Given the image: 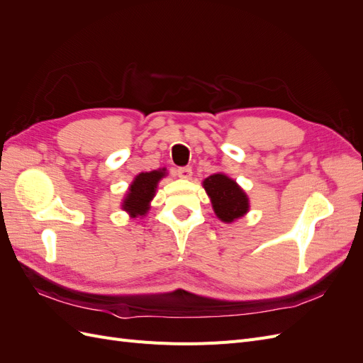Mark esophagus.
Wrapping results in <instances>:
<instances>
[{
  "label": "esophagus",
  "instance_id": "1",
  "mask_svg": "<svg viewBox=\"0 0 363 363\" xmlns=\"http://www.w3.org/2000/svg\"><path fill=\"white\" fill-rule=\"evenodd\" d=\"M177 175L180 179H191L192 177V168L191 167H180L177 169Z\"/></svg>",
  "mask_w": 363,
  "mask_h": 363
}]
</instances>
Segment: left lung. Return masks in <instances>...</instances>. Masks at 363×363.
Masks as SVG:
<instances>
[{"mask_svg": "<svg viewBox=\"0 0 363 363\" xmlns=\"http://www.w3.org/2000/svg\"><path fill=\"white\" fill-rule=\"evenodd\" d=\"M211 196L216 216L224 223H232L248 211V199L235 180L224 174H213L203 182Z\"/></svg>", "mask_w": 363, "mask_h": 363, "instance_id": "obj_1", "label": "left lung"}]
</instances>
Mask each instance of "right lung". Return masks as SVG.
Segmentation results:
<instances>
[{"label": "right lung", "mask_w": 363, "mask_h": 363, "mask_svg": "<svg viewBox=\"0 0 363 363\" xmlns=\"http://www.w3.org/2000/svg\"><path fill=\"white\" fill-rule=\"evenodd\" d=\"M164 175V169L140 172L138 177L131 183L128 194L123 203L124 211H127L131 216H142L148 211V203L152 200L156 194L157 182Z\"/></svg>", "instance_id": "right-lung-1"}]
</instances>
